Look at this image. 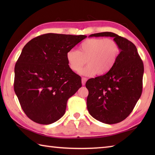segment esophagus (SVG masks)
<instances>
[{
    "mask_svg": "<svg viewBox=\"0 0 155 155\" xmlns=\"http://www.w3.org/2000/svg\"><path fill=\"white\" fill-rule=\"evenodd\" d=\"M87 81V78H84V77L82 78V84L84 85L85 83H86V81Z\"/></svg>",
    "mask_w": 155,
    "mask_h": 155,
    "instance_id": "esophagus-1",
    "label": "esophagus"
}]
</instances>
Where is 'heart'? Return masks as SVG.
I'll return each mask as SVG.
<instances>
[{
  "mask_svg": "<svg viewBox=\"0 0 155 155\" xmlns=\"http://www.w3.org/2000/svg\"><path fill=\"white\" fill-rule=\"evenodd\" d=\"M79 50L70 49L66 59L71 71L78 72L83 66L88 65L81 73L91 76L107 74L116 63L120 54V47L112 38H92L86 39L79 46Z\"/></svg>",
  "mask_w": 155,
  "mask_h": 155,
  "instance_id": "1",
  "label": "heart"
}]
</instances>
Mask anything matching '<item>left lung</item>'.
Returning a JSON list of instances; mask_svg holds the SVG:
<instances>
[{"label": "left lung", "instance_id": "obj_1", "mask_svg": "<svg viewBox=\"0 0 155 155\" xmlns=\"http://www.w3.org/2000/svg\"><path fill=\"white\" fill-rule=\"evenodd\" d=\"M92 37H113L120 47V54L107 74L90 78L87 109L92 117L105 124L124 120L140 98L143 91L144 65L132 42L110 32L91 35Z\"/></svg>", "mask_w": 155, "mask_h": 155}]
</instances>
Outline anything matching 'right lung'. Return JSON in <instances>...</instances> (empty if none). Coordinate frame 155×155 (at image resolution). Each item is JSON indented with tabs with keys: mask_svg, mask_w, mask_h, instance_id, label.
<instances>
[{
	"mask_svg": "<svg viewBox=\"0 0 155 155\" xmlns=\"http://www.w3.org/2000/svg\"><path fill=\"white\" fill-rule=\"evenodd\" d=\"M87 37L47 33L32 38L15 64L14 89L23 111L35 123L49 124L65 113L81 78L69 68L66 53Z\"/></svg>",
	"mask_w": 155,
	"mask_h": 155,
	"instance_id": "1",
	"label": "right lung"
}]
</instances>
